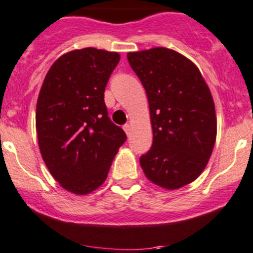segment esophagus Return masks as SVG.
<instances>
[{"label":"esophagus","mask_w":253,"mask_h":253,"mask_svg":"<svg viewBox=\"0 0 253 253\" xmlns=\"http://www.w3.org/2000/svg\"><path fill=\"white\" fill-rule=\"evenodd\" d=\"M124 129H125V132H126L127 136H128L129 132H131V125H128V124L124 125Z\"/></svg>","instance_id":"obj_1"}]
</instances>
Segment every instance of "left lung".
Listing matches in <instances>:
<instances>
[{
  "mask_svg": "<svg viewBox=\"0 0 253 253\" xmlns=\"http://www.w3.org/2000/svg\"><path fill=\"white\" fill-rule=\"evenodd\" d=\"M149 103L153 144L139 163L148 180L176 190L205 170L216 137L215 108L200 70L174 50L127 53Z\"/></svg>",
  "mask_w": 253,
  "mask_h": 253,
  "instance_id": "1",
  "label": "left lung"
}]
</instances>
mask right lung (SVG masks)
<instances>
[{
    "label": "right lung",
    "mask_w": 253,
    "mask_h": 253,
    "mask_svg": "<svg viewBox=\"0 0 253 253\" xmlns=\"http://www.w3.org/2000/svg\"><path fill=\"white\" fill-rule=\"evenodd\" d=\"M120 61L94 47L61 56L48 70L37 104L42 157L55 180L86 195L103 185L126 133L109 117L104 91Z\"/></svg>",
    "instance_id": "right-lung-1"
}]
</instances>
